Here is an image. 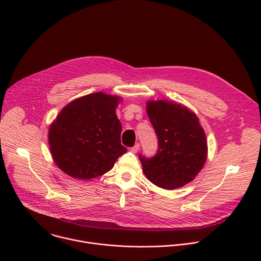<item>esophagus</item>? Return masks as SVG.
Segmentation results:
<instances>
[{
	"label": "esophagus",
	"instance_id": "esophagus-1",
	"mask_svg": "<svg viewBox=\"0 0 261 261\" xmlns=\"http://www.w3.org/2000/svg\"><path fill=\"white\" fill-rule=\"evenodd\" d=\"M139 147H140L139 143H136L133 147H131V152H132V153H134V154H135V153H137V152L139 151Z\"/></svg>",
	"mask_w": 261,
	"mask_h": 261
}]
</instances>
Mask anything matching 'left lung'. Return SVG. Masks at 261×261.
Listing matches in <instances>:
<instances>
[{
	"instance_id": "obj_1",
	"label": "left lung",
	"mask_w": 261,
	"mask_h": 261,
	"mask_svg": "<svg viewBox=\"0 0 261 261\" xmlns=\"http://www.w3.org/2000/svg\"><path fill=\"white\" fill-rule=\"evenodd\" d=\"M146 113L158 136L155 157L139 155L147 179L157 187L174 190L192 181L207 158V140L191 109L168 100L146 101Z\"/></svg>"
}]
</instances>
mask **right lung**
I'll list each match as a JSON object with an SVG mask.
<instances>
[{
    "mask_svg": "<svg viewBox=\"0 0 261 261\" xmlns=\"http://www.w3.org/2000/svg\"><path fill=\"white\" fill-rule=\"evenodd\" d=\"M122 98L97 92L65 105L48 129L57 166L76 179H92L114 167L127 152L121 144L122 125L116 110Z\"/></svg>",
    "mask_w": 261,
    "mask_h": 261,
    "instance_id": "right-lung-1",
    "label": "right lung"
}]
</instances>
